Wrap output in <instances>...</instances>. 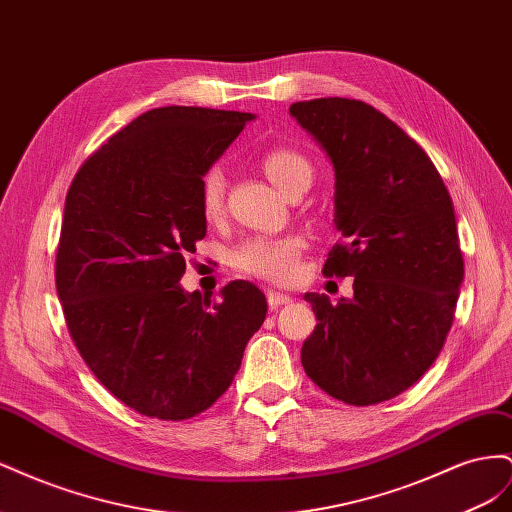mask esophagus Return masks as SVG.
<instances>
[{
	"instance_id": "1",
	"label": "esophagus",
	"mask_w": 512,
	"mask_h": 512,
	"mask_svg": "<svg viewBox=\"0 0 512 512\" xmlns=\"http://www.w3.org/2000/svg\"><path fill=\"white\" fill-rule=\"evenodd\" d=\"M290 301H292V297H290V294H286V292L273 290V288H269V290H267V303H269V307H280V305H288Z\"/></svg>"
}]
</instances>
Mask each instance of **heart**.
I'll use <instances>...</instances> for the list:
<instances>
[{"mask_svg":"<svg viewBox=\"0 0 512 512\" xmlns=\"http://www.w3.org/2000/svg\"><path fill=\"white\" fill-rule=\"evenodd\" d=\"M262 170L284 194H292L303 181H312V164L303 153L290 147H275L262 156ZM226 177L222 168H211L200 181V211L209 222L222 218L224 213ZM305 239L288 237H250L245 239L232 256L235 267L252 277L267 282H290L299 271Z\"/></svg>","mask_w":512,"mask_h":512,"instance_id":"1","label":"heart"}]
</instances>
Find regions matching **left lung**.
<instances>
[{"instance_id": "left-lung-1", "label": "left lung", "mask_w": 512, "mask_h": 512, "mask_svg": "<svg viewBox=\"0 0 512 512\" xmlns=\"http://www.w3.org/2000/svg\"><path fill=\"white\" fill-rule=\"evenodd\" d=\"M290 115L335 168L333 245L322 273L354 277V297L307 292L316 329L305 374L350 406L393 399L421 378L455 318L463 256L451 194L421 145L361 100L294 102Z\"/></svg>"}]
</instances>
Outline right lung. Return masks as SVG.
<instances>
[{
  "mask_svg": "<svg viewBox=\"0 0 512 512\" xmlns=\"http://www.w3.org/2000/svg\"><path fill=\"white\" fill-rule=\"evenodd\" d=\"M252 113L162 106L136 117L85 160L66 196L55 260L74 346L128 408L183 421L235 380L267 316L254 284L220 301L185 292V256L207 235L200 181Z\"/></svg>",
  "mask_w": 512,
  "mask_h": 512,
  "instance_id": "1",
  "label": "right lung"
}]
</instances>
